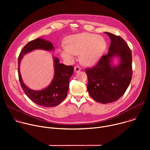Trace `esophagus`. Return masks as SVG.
<instances>
[{
  "label": "esophagus",
  "instance_id": "obj_1",
  "mask_svg": "<svg viewBox=\"0 0 150 150\" xmlns=\"http://www.w3.org/2000/svg\"><path fill=\"white\" fill-rule=\"evenodd\" d=\"M74 71L75 72H78L81 71V68L79 67V66H76L75 68H74Z\"/></svg>",
  "mask_w": 150,
  "mask_h": 150
}]
</instances>
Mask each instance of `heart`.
<instances>
[{
	"mask_svg": "<svg viewBox=\"0 0 150 150\" xmlns=\"http://www.w3.org/2000/svg\"><path fill=\"white\" fill-rule=\"evenodd\" d=\"M67 46L63 45L60 50L62 57L72 63L77 54L86 66L96 64L103 56L107 46L105 39L95 34L82 33L70 35L67 40Z\"/></svg>",
	"mask_w": 150,
	"mask_h": 150,
	"instance_id": "heart-1",
	"label": "heart"
}]
</instances>
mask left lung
<instances>
[{"label": "left lung", "instance_id": "obj_1", "mask_svg": "<svg viewBox=\"0 0 150 150\" xmlns=\"http://www.w3.org/2000/svg\"><path fill=\"white\" fill-rule=\"evenodd\" d=\"M105 33L111 40L108 53L103 55L94 67L85 70L90 96L103 104L119 99L129 86L132 75V53L127 44L119 35ZM115 55L120 56L121 63L117 67H112L111 59Z\"/></svg>", "mask_w": 150, "mask_h": 150}]
</instances>
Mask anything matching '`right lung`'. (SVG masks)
Listing matches in <instances>:
<instances>
[{
  "label": "right lung",
  "mask_w": 150,
  "mask_h": 150,
  "mask_svg": "<svg viewBox=\"0 0 150 150\" xmlns=\"http://www.w3.org/2000/svg\"><path fill=\"white\" fill-rule=\"evenodd\" d=\"M53 49L50 41L38 38L28 42L21 50L18 57V77L21 87L31 100L43 107L57 105L66 98L69 86V79L74 73V67L59 63V59L54 57V76L51 84L44 90L34 91L28 88L24 83L20 74L19 65L23 56L33 50H51Z\"/></svg>",
  "instance_id": "1"
}]
</instances>
